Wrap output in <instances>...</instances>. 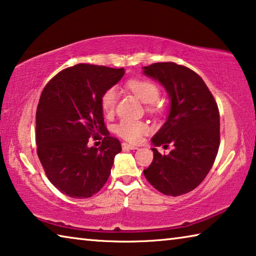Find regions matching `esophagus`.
<instances>
[{"instance_id":"esophagus-1","label":"esophagus","mask_w":256,"mask_h":256,"mask_svg":"<svg viewBox=\"0 0 256 256\" xmlns=\"http://www.w3.org/2000/svg\"><path fill=\"white\" fill-rule=\"evenodd\" d=\"M122 148L124 150H136L138 146H132V144H122Z\"/></svg>"}]
</instances>
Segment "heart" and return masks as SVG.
<instances>
[{
  "instance_id": "1",
  "label": "heart",
  "mask_w": 256,
  "mask_h": 256,
  "mask_svg": "<svg viewBox=\"0 0 256 256\" xmlns=\"http://www.w3.org/2000/svg\"><path fill=\"white\" fill-rule=\"evenodd\" d=\"M128 88L144 104H152L158 100L159 88L154 82L144 79H132L128 82ZM118 102V90L115 86L108 88L102 97V107L106 114H112ZM115 132L118 136L132 144H138L144 134L149 132L148 124L142 120H122L115 126Z\"/></svg>"
}]
</instances>
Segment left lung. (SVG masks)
<instances>
[{"instance_id":"obj_1","label":"left lung","mask_w":256,"mask_h":256,"mask_svg":"<svg viewBox=\"0 0 256 256\" xmlns=\"http://www.w3.org/2000/svg\"><path fill=\"white\" fill-rule=\"evenodd\" d=\"M144 74L158 81L170 106L166 122L151 138L154 160L144 170L146 180L166 196H178L198 186L210 172L220 144V118L214 96L202 78L172 62L144 66ZM174 144L168 155L156 146Z\"/></svg>"}]
</instances>
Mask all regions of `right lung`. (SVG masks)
<instances>
[{
    "mask_svg": "<svg viewBox=\"0 0 256 256\" xmlns=\"http://www.w3.org/2000/svg\"><path fill=\"white\" fill-rule=\"evenodd\" d=\"M124 68L76 64L58 73L42 90L36 112L37 154L52 184L70 198H86L110 175L120 141L107 133L102 97ZM104 136L99 148L88 138Z\"/></svg>",
    "mask_w": 256,
    "mask_h": 256,
    "instance_id": "1",
    "label": "right lung"
}]
</instances>
